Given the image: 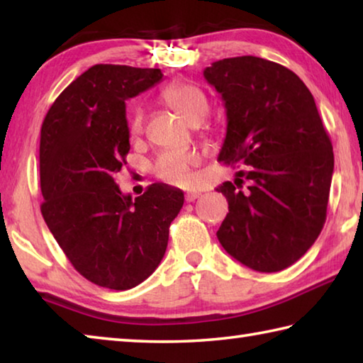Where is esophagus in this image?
<instances>
[{"label": "esophagus", "instance_id": "34e87169", "mask_svg": "<svg viewBox=\"0 0 363 363\" xmlns=\"http://www.w3.org/2000/svg\"><path fill=\"white\" fill-rule=\"evenodd\" d=\"M199 196H200L199 192H187L186 194V201H189V203H190V201H195L196 199H199Z\"/></svg>", "mask_w": 363, "mask_h": 363}]
</instances>
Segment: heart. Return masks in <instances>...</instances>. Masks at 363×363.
Returning <instances> with one entry per match:
<instances>
[{"instance_id": "heart-1", "label": "heart", "mask_w": 363, "mask_h": 363, "mask_svg": "<svg viewBox=\"0 0 363 363\" xmlns=\"http://www.w3.org/2000/svg\"><path fill=\"white\" fill-rule=\"evenodd\" d=\"M162 99L174 108L187 123L203 121L210 104L203 91L189 82H174L162 91ZM128 131L131 138H139L144 131V110L134 107L128 118ZM200 163V155L192 150L168 149L157 158L153 173L163 182L177 187H187L194 181L192 169Z\"/></svg>"}]
</instances>
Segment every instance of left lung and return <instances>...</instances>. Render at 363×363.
I'll use <instances>...</instances> for the list:
<instances>
[{"instance_id":"8db88e82","label":"left lung","mask_w":363,"mask_h":363,"mask_svg":"<svg viewBox=\"0 0 363 363\" xmlns=\"http://www.w3.org/2000/svg\"><path fill=\"white\" fill-rule=\"evenodd\" d=\"M223 96L227 133L218 160L242 164L218 230L224 250L257 272H279L309 250L327 219L333 145L301 78L277 62L242 56L206 67ZM243 179L250 181L241 190Z\"/></svg>"}]
</instances>
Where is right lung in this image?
I'll return each mask as SVG.
<instances>
[{"label":"right lung","mask_w":363,"mask_h":363,"mask_svg":"<svg viewBox=\"0 0 363 363\" xmlns=\"http://www.w3.org/2000/svg\"><path fill=\"white\" fill-rule=\"evenodd\" d=\"M162 77L160 69L97 64L59 94L41 126L43 218L72 266L110 290L152 275L184 205L167 184L133 200L115 182L130 152L125 102Z\"/></svg>","instance_id":"1"}]
</instances>
